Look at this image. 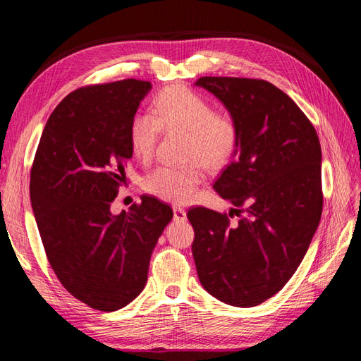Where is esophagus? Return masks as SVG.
<instances>
[{
  "label": "esophagus",
  "instance_id": "obj_1",
  "mask_svg": "<svg viewBox=\"0 0 361 361\" xmlns=\"http://www.w3.org/2000/svg\"><path fill=\"white\" fill-rule=\"evenodd\" d=\"M173 215H174V220H176V221L187 220V212H185V209H182V207L178 206V204L173 206Z\"/></svg>",
  "mask_w": 361,
  "mask_h": 361
}]
</instances>
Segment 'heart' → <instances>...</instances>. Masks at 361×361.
<instances>
[{
	"label": "heart",
	"mask_w": 361,
	"mask_h": 361,
	"mask_svg": "<svg viewBox=\"0 0 361 361\" xmlns=\"http://www.w3.org/2000/svg\"><path fill=\"white\" fill-rule=\"evenodd\" d=\"M166 133L187 134L183 167L159 166L145 178V190L170 202L187 203L204 180V162L209 169L227 166L236 155L241 129L231 114L215 113L214 105L183 85H171L161 92L152 113H137L129 126V141L134 155L149 159Z\"/></svg>",
	"instance_id": "b5f03b06"
}]
</instances>
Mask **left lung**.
Here are the masks:
<instances>
[{"instance_id":"1","label":"left lung","mask_w":361,"mask_h":361,"mask_svg":"<svg viewBox=\"0 0 361 361\" xmlns=\"http://www.w3.org/2000/svg\"><path fill=\"white\" fill-rule=\"evenodd\" d=\"M241 129L232 162L214 190L236 209L191 207L192 256L203 288L235 307H253L286 285L300 267L322 214L321 145L300 106L274 84L202 76Z\"/></svg>"}]
</instances>
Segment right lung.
Wrapping results in <instances>:
<instances>
[{"instance_id":"add662e5","label":"right lung","mask_w":361,"mask_h":361,"mask_svg":"<svg viewBox=\"0 0 361 361\" xmlns=\"http://www.w3.org/2000/svg\"><path fill=\"white\" fill-rule=\"evenodd\" d=\"M149 81L85 85L56 106L30 171V197L51 268L71 295L114 312L145 289L158 238L173 218L169 204L143 195L129 212L110 206L133 158L130 120Z\"/></svg>"}]
</instances>
